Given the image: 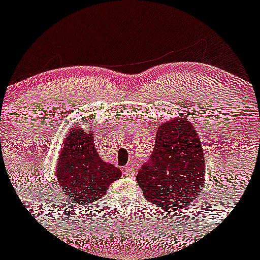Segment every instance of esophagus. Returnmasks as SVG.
I'll return each mask as SVG.
<instances>
[{
	"label": "esophagus",
	"mask_w": 260,
	"mask_h": 260,
	"mask_svg": "<svg viewBox=\"0 0 260 260\" xmlns=\"http://www.w3.org/2000/svg\"><path fill=\"white\" fill-rule=\"evenodd\" d=\"M136 174V168L133 167V165H127V167L124 168V175L127 176V178H135Z\"/></svg>",
	"instance_id": "34e87169"
}]
</instances>
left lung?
I'll use <instances>...</instances> for the list:
<instances>
[{"label": "left lung", "instance_id": "8db88e82", "mask_svg": "<svg viewBox=\"0 0 260 260\" xmlns=\"http://www.w3.org/2000/svg\"><path fill=\"white\" fill-rule=\"evenodd\" d=\"M205 154L190 119L175 117L159 124L152 159L137 174L144 198L173 215L204 189Z\"/></svg>", "mask_w": 260, "mask_h": 260}]
</instances>
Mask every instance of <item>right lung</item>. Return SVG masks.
Returning a JSON list of instances; mask_svg holds the SVG:
<instances>
[{
    "mask_svg": "<svg viewBox=\"0 0 260 260\" xmlns=\"http://www.w3.org/2000/svg\"><path fill=\"white\" fill-rule=\"evenodd\" d=\"M93 133L91 127L85 132L73 124L62 141L56 180L71 205H88L102 199L110 185L122 176L118 168L101 159Z\"/></svg>",
    "mask_w": 260,
    "mask_h": 260,
    "instance_id": "obj_1",
    "label": "right lung"
}]
</instances>
